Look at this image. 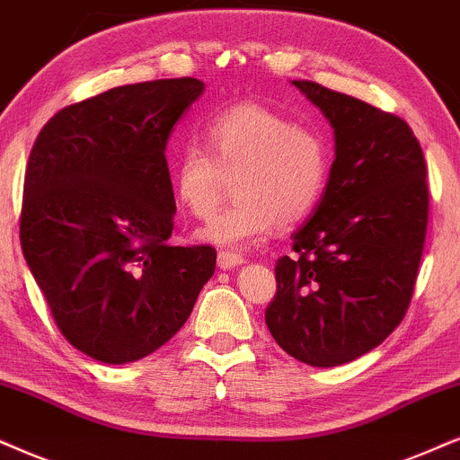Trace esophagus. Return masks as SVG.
<instances>
[{"label": "esophagus", "instance_id": "esophagus-1", "mask_svg": "<svg viewBox=\"0 0 460 460\" xmlns=\"http://www.w3.org/2000/svg\"><path fill=\"white\" fill-rule=\"evenodd\" d=\"M242 263H246L243 257L235 252H218V267L220 270L229 271V270H235V267H240Z\"/></svg>", "mask_w": 460, "mask_h": 460}]
</instances>
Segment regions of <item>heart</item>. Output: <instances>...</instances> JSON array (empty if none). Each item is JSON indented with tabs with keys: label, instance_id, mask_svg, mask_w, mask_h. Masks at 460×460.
Wrapping results in <instances>:
<instances>
[{
	"label": "heart",
	"instance_id": "1",
	"mask_svg": "<svg viewBox=\"0 0 460 460\" xmlns=\"http://www.w3.org/2000/svg\"><path fill=\"white\" fill-rule=\"evenodd\" d=\"M201 137L203 150L190 144L173 159L180 206L195 218H208L223 178L231 176L235 203L197 231V240L229 250L252 246L276 225L301 223L321 201L331 153L318 131L293 125L261 103H237L212 116Z\"/></svg>",
	"mask_w": 460,
	"mask_h": 460
}]
</instances>
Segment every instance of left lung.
<instances>
[{
	"label": "left lung",
	"mask_w": 460,
	"mask_h": 460,
	"mask_svg": "<svg viewBox=\"0 0 460 460\" xmlns=\"http://www.w3.org/2000/svg\"><path fill=\"white\" fill-rule=\"evenodd\" d=\"M333 127L323 199L276 263L265 323L284 352L335 367L380 346L408 310L429 218L427 165L405 120L293 80Z\"/></svg>",
	"instance_id": "obj_1"
}]
</instances>
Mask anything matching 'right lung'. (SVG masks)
I'll list each match as a JSON object with an SVG mask.
<instances>
[{
    "label": "right lung",
    "mask_w": 460,
    "mask_h": 460,
    "mask_svg": "<svg viewBox=\"0 0 460 460\" xmlns=\"http://www.w3.org/2000/svg\"><path fill=\"white\" fill-rule=\"evenodd\" d=\"M203 89L197 78L116 86L57 112L29 155L22 254L66 340L102 363L170 341L217 267L210 246L167 243V139Z\"/></svg>",
    "instance_id": "1"
}]
</instances>
